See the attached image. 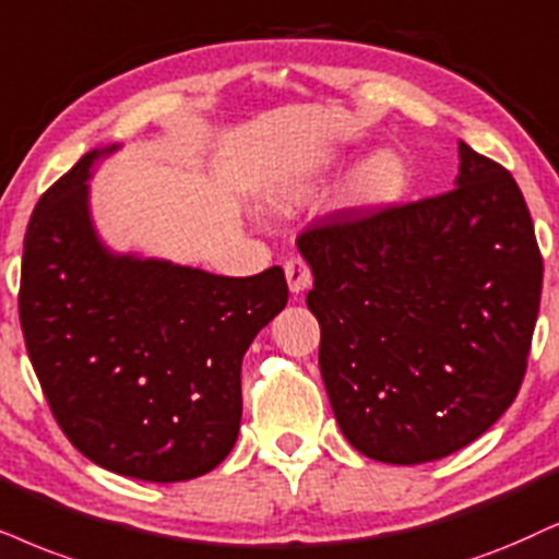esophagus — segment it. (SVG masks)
Masks as SVG:
<instances>
[{"mask_svg":"<svg viewBox=\"0 0 559 559\" xmlns=\"http://www.w3.org/2000/svg\"><path fill=\"white\" fill-rule=\"evenodd\" d=\"M284 271H286L288 288H292L294 294L307 292V288L312 286V271H309V265L304 263L301 258H288Z\"/></svg>","mask_w":559,"mask_h":559,"instance_id":"1","label":"esophagus"}]
</instances>
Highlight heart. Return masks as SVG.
<instances>
[{
  "label": "heart",
  "mask_w": 559,
  "mask_h": 559,
  "mask_svg": "<svg viewBox=\"0 0 559 559\" xmlns=\"http://www.w3.org/2000/svg\"><path fill=\"white\" fill-rule=\"evenodd\" d=\"M407 162L394 150H379L366 157L345 180L341 206L350 214H379L394 206L407 190ZM307 193L301 182H281L267 193V206L284 209Z\"/></svg>",
  "instance_id": "1"
}]
</instances>
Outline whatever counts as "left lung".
<instances>
[{
	"label": "left lung",
	"mask_w": 559,
	"mask_h": 559,
	"mask_svg": "<svg viewBox=\"0 0 559 559\" xmlns=\"http://www.w3.org/2000/svg\"><path fill=\"white\" fill-rule=\"evenodd\" d=\"M456 188L301 231L320 371L364 456L426 464L511 407L526 373L542 255L506 167L459 141Z\"/></svg>",
	"instance_id": "left-lung-1"
}]
</instances>
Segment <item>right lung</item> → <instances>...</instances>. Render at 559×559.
<instances>
[{"label": "right lung", "instance_id": "right-lung-1", "mask_svg": "<svg viewBox=\"0 0 559 559\" xmlns=\"http://www.w3.org/2000/svg\"><path fill=\"white\" fill-rule=\"evenodd\" d=\"M92 150L40 195L23 250L20 324L63 433L144 483L206 475L235 447L242 358L288 301L278 265L247 278L118 255L90 214Z\"/></svg>", "mask_w": 559, "mask_h": 559}]
</instances>
